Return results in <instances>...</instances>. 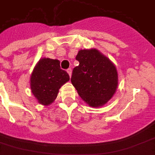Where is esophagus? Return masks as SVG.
<instances>
[{
  "label": "esophagus",
  "instance_id": "obj_1",
  "mask_svg": "<svg viewBox=\"0 0 155 155\" xmlns=\"http://www.w3.org/2000/svg\"><path fill=\"white\" fill-rule=\"evenodd\" d=\"M67 72H68V74H69V75H70V77H71V74H72V70H71V68H69V69H68Z\"/></svg>",
  "mask_w": 155,
  "mask_h": 155
}]
</instances>
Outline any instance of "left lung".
Wrapping results in <instances>:
<instances>
[{"label":"left lung","instance_id":"left-lung-1","mask_svg":"<svg viewBox=\"0 0 155 155\" xmlns=\"http://www.w3.org/2000/svg\"><path fill=\"white\" fill-rule=\"evenodd\" d=\"M75 59L80 64L72 71V84L90 106L104 105L117 89L118 74L115 66L95 49L81 50Z\"/></svg>","mask_w":155,"mask_h":155}]
</instances>
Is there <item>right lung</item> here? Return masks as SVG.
<instances>
[{
  "label": "right lung",
  "mask_w": 155,
  "mask_h": 155,
  "mask_svg": "<svg viewBox=\"0 0 155 155\" xmlns=\"http://www.w3.org/2000/svg\"><path fill=\"white\" fill-rule=\"evenodd\" d=\"M70 80L67 72L62 70L58 60H40L31 77V89L41 104L49 105L57 97L59 89Z\"/></svg>",
  "instance_id": "right-lung-1"
}]
</instances>
